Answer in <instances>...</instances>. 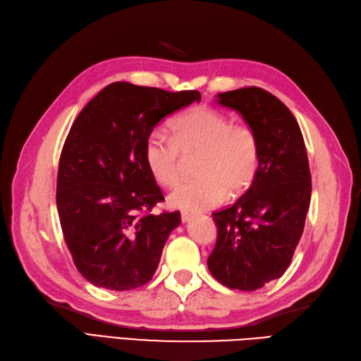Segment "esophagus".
I'll list each match as a JSON object with an SVG mask.
<instances>
[{
    "instance_id": "esophagus-1",
    "label": "esophagus",
    "mask_w": 361,
    "mask_h": 361,
    "mask_svg": "<svg viewBox=\"0 0 361 361\" xmlns=\"http://www.w3.org/2000/svg\"><path fill=\"white\" fill-rule=\"evenodd\" d=\"M192 216H194V214H192V212H181V221L188 223L192 219Z\"/></svg>"
}]
</instances>
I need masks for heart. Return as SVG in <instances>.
Returning a JSON list of instances; mask_svg holds the SVG:
<instances>
[{
    "instance_id": "1",
    "label": "heart",
    "mask_w": 361,
    "mask_h": 361,
    "mask_svg": "<svg viewBox=\"0 0 361 361\" xmlns=\"http://www.w3.org/2000/svg\"><path fill=\"white\" fill-rule=\"evenodd\" d=\"M172 137L163 129L149 133L142 158L152 178L163 188L180 180L181 155L197 154L195 178L183 181L169 197V204L198 211L238 195L254 183L259 167V142L246 124L211 107H197L171 123Z\"/></svg>"
}]
</instances>
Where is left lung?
Here are the masks:
<instances>
[{"label":"left lung","mask_w":361,"mask_h":361,"mask_svg":"<svg viewBox=\"0 0 361 361\" xmlns=\"http://www.w3.org/2000/svg\"><path fill=\"white\" fill-rule=\"evenodd\" d=\"M259 142V167L235 203L214 212L216 243L207 258L226 288L257 290L286 272L311 203V171L300 126L279 98L259 87L219 94Z\"/></svg>","instance_id":"obj_1"}]
</instances>
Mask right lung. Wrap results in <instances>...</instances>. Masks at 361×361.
<instances>
[{
  "instance_id": "add662e5",
  "label": "right lung",
  "mask_w": 361,
  "mask_h": 361,
  "mask_svg": "<svg viewBox=\"0 0 361 361\" xmlns=\"http://www.w3.org/2000/svg\"><path fill=\"white\" fill-rule=\"evenodd\" d=\"M198 90L167 92L116 81L78 114L56 177V207L80 274L98 288L129 290L149 283L180 212L150 214L164 200L142 158L164 116L200 103Z\"/></svg>"
}]
</instances>
